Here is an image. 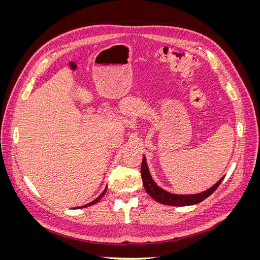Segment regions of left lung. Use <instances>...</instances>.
I'll return each instance as SVG.
<instances>
[{"label":"left lung","mask_w":260,"mask_h":260,"mask_svg":"<svg viewBox=\"0 0 260 260\" xmlns=\"http://www.w3.org/2000/svg\"><path fill=\"white\" fill-rule=\"evenodd\" d=\"M141 176H142L143 185L146 193L156 202L168 206H190V205H195V204L203 202L217 190V187L220 185V183L222 182V180L224 178L222 177L217 183H215L210 188H208V190L199 194L170 193L166 190H164V188H161L159 185H157V183L153 180L151 172L148 170L145 155H143L142 165H141Z\"/></svg>","instance_id":"1"}]
</instances>
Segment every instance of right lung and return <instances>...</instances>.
<instances>
[{"label":"right lung","mask_w":260,"mask_h":260,"mask_svg":"<svg viewBox=\"0 0 260 260\" xmlns=\"http://www.w3.org/2000/svg\"><path fill=\"white\" fill-rule=\"evenodd\" d=\"M106 190H107V187L105 188V190L102 192V194L99 196V198H96L95 200H94L93 202H91V203H89V204H86V205H83V206H80V207H77V208H85V207H89V206H91V205H94V204H96L98 202H100L101 201V199L103 198L104 196V194H105V192H106Z\"/></svg>","instance_id":"1"}]
</instances>
